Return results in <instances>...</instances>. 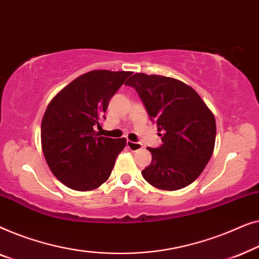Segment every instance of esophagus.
<instances>
[{"label":"esophagus","mask_w":259,"mask_h":259,"mask_svg":"<svg viewBox=\"0 0 259 259\" xmlns=\"http://www.w3.org/2000/svg\"><path fill=\"white\" fill-rule=\"evenodd\" d=\"M126 145H128V148L133 151H140V150H142V149H143V145H142L141 143H137V142L128 141V142H126Z\"/></svg>","instance_id":"34e87169"}]
</instances>
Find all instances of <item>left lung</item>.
Masks as SVG:
<instances>
[{
	"label": "left lung",
	"instance_id": "obj_1",
	"mask_svg": "<svg viewBox=\"0 0 259 259\" xmlns=\"http://www.w3.org/2000/svg\"><path fill=\"white\" fill-rule=\"evenodd\" d=\"M140 95L163 144L151 152L142 176L161 190H180L191 184L212 156L216 121L199 95L180 79L137 72L126 83Z\"/></svg>",
	"mask_w": 259,
	"mask_h": 259
}]
</instances>
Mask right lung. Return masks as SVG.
<instances>
[{
	"instance_id": "right-lung-1",
	"label": "right lung",
	"mask_w": 259,
	"mask_h": 259,
	"mask_svg": "<svg viewBox=\"0 0 259 259\" xmlns=\"http://www.w3.org/2000/svg\"><path fill=\"white\" fill-rule=\"evenodd\" d=\"M131 71L93 70L75 78L50 101L43 115L41 143L58 181L77 191L101 187L110 177L125 138L100 136L95 126Z\"/></svg>"
}]
</instances>
